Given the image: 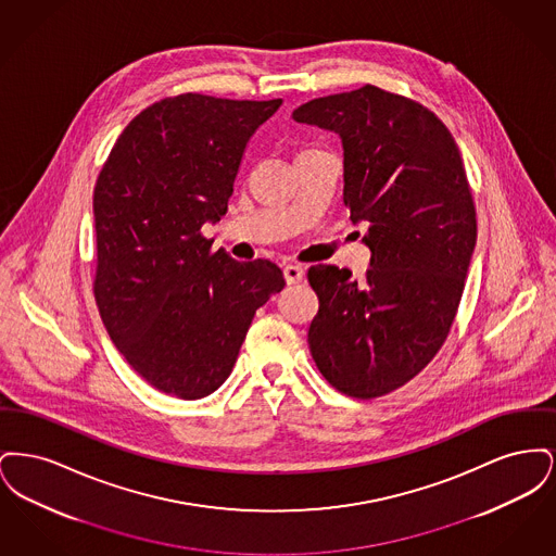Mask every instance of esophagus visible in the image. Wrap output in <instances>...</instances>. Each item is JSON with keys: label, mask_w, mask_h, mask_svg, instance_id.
<instances>
[{"label": "esophagus", "mask_w": 556, "mask_h": 556, "mask_svg": "<svg viewBox=\"0 0 556 556\" xmlns=\"http://www.w3.org/2000/svg\"><path fill=\"white\" fill-rule=\"evenodd\" d=\"M283 277H286L288 286H298L304 279V268L298 265H288L283 268Z\"/></svg>", "instance_id": "esophagus-1"}]
</instances>
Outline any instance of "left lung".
Returning <instances> with one entry per match:
<instances>
[{"mask_svg":"<svg viewBox=\"0 0 556 556\" xmlns=\"http://www.w3.org/2000/svg\"><path fill=\"white\" fill-rule=\"evenodd\" d=\"M344 146V204L367 220L370 266H311L308 329L320 375L345 396H386L433 361L456 317L476 248V204L448 127L424 104L365 85L293 110Z\"/></svg>","mask_w":556,"mask_h":556,"instance_id":"8db88e82","label":"left lung"}]
</instances>
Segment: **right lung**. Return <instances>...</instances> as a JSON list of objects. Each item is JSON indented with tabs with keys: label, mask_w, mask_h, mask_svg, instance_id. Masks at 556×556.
<instances>
[{
	"label": "right lung",
	"mask_w": 556,
	"mask_h": 556,
	"mask_svg": "<svg viewBox=\"0 0 556 556\" xmlns=\"http://www.w3.org/2000/svg\"><path fill=\"white\" fill-rule=\"evenodd\" d=\"M283 100L164 98L110 150L93 189V295L108 336L150 386L212 394L233 369L256 311L286 286L270 261L212 252L245 143Z\"/></svg>",
	"instance_id": "1"
}]
</instances>
